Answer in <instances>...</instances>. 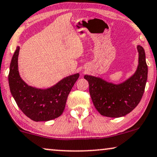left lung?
<instances>
[{"label": "left lung", "mask_w": 157, "mask_h": 157, "mask_svg": "<svg viewBox=\"0 0 157 157\" xmlns=\"http://www.w3.org/2000/svg\"><path fill=\"white\" fill-rule=\"evenodd\" d=\"M139 59L136 70L124 82H108L102 77L84 75L94 106L100 115L119 118L132 111L143 96L147 80L148 67L144 48L137 45Z\"/></svg>", "instance_id": "8db88e82"}]
</instances>
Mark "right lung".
<instances>
[{"label":"right lung","instance_id":"right-lung-1","mask_svg":"<svg viewBox=\"0 0 157 157\" xmlns=\"http://www.w3.org/2000/svg\"><path fill=\"white\" fill-rule=\"evenodd\" d=\"M17 47L10 64L8 83L11 95L21 111L34 121H48L61 116L67 96L80 77L79 73L64 77L48 88L31 86L22 80L18 71Z\"/></svg>","mask_w":157,"mask_h":157}]
</instances>
